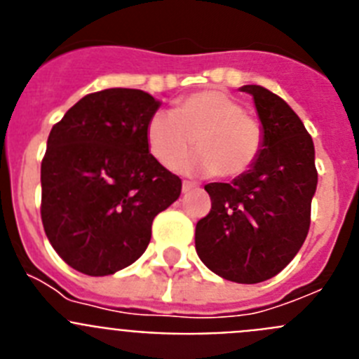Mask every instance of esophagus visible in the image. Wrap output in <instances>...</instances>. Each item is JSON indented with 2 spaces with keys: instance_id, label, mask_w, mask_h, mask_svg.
<instances>
[{
  "instance_id": "esophagus-1",
  "label": "esophagus",
  "mask_w": 359,
  "mask_h": 359,
  "mask_svg": "<svg viewBox=\"0 0 359 359\" xmlns=\"http://www.w3.org/2000/svg\"><path fill=\"white\" fill-rule=\"evenodd\" d=\"M196 183L194 182H189V180H183V192H189V190H192V189H196Z\"/></svg>"
}]
</instances>
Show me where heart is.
<instances>
[{"label":"heart","instance_id":"obj_1","mask_svg":"<svg viewBox=\"0 0 359 359\" xmlns=\"http://www.w3.org/2000/svg\"><path fill=\"white\" fill-rule=\"evenodd\" d=\"M154 160L174 169L192 144L199 149L187 169L221 177H239L261 156L264 133L259 120L223 90H203L180 98L172 113L158 111L145 126Z\"/></svg>","mask_w":359,"mask_h":359}]
</instances>
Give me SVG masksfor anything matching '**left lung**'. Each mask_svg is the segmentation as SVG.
Wrapping results in <instances>:
<instances>
[{
    "label": "left lung",
    "mask_w": 359,
    "mask_h": 359,
    "mask_svg": "<svg viewBox=\"0 0 359 359\" xmlns=\"http://www.w3.org/2000/svg\"><path fill=\"white\" fill-rule=\"evenodd\" d=\"M253 97L264 144L252 169L231 183H208L207 217L196 224V252L215 275L239 284L275 277L302 248L318 172L315 145L302 120L262 86Z\"/></svg>",
    "instance_id": "obj_1"
}]
</instances>
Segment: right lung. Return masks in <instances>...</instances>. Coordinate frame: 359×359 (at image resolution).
Segmentation results:
<instances>
[{
    "mask_svg": "<svg viewBox=\"0 0 359 359\" xmlns=\"http://www.w3.org/2000/svg\"><path fill=\"white\" fill-rule=\"evenodd\" d=\"M160 107L142 90L86 95L52 128L41 163V219L73 269L113 275L140 259L152 221L182 194L154 160L145 126Z\"/></svg>",
    "mask_w": 359,
    "mask_h": 359,
    "instance_id": "right-lung-1",
    "label": "right lung"
}]
</instances>
